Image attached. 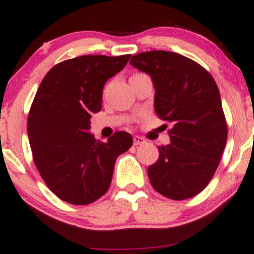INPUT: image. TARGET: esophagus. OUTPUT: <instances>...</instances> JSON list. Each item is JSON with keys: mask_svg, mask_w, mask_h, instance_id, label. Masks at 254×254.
Instances as JSON below:
<instances>
[{"mask_svg": "<svg viewBox=\"0 0 254 254\" xmlns=\"http://www.w3.org/2000/svg\"><path fill=\"white\" fill-rule=\"evenodd\" d=\"M144 138L141 136H133V146H141L144 143Z\"/></svg>", "mask_w": 254, "mask_h": 254, "instance_id": "esophagus-1", "label": "esophagus"}]
</instances>
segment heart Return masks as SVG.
I'll return each mask as SVG.
<instances>
[{
    "mask_svg": "<svg viewBox=\"0 0 254 254\" xmlns=\"http://www.w3.org/2000/svg\"><path fill=\"white\" fill-rule=\"evenodd\" d=\"M135 74H141V73H135ZM135 74H132V76H135Z\"/></svg>",
    "mask_w": 254,
    "mask_h": 254,
    "instance_id": "obj_1",
    "label": "heart"
}]
</instances>
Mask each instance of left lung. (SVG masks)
<instances>
[{"instance_id": "left-lung-1", "label": "left lung", "mask_w": 254, "mask_h": 254, "mask_svg": "<svg viewBox=\"0 0 254 254\" xmlns=\"http://www.w3.org/2000/svg\"><path fill=\"white\" fill-rule=\"evenodd\" d=\"M130 64L152 77L157 116L172 124L171 142L148 168L150 185L169 199L193 197L210 183L227 143L218 86L201 65L174 52L140 53Z\"/></svg>"}]
</instances>
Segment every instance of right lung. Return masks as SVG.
Returning <instances> with one entry per match:
<instances>
[{"mask_svg": "<svg viewBox=\"0 0 254 254\" xmlns=\"http://www.w3.org/2000/svg\"><path fill=\"white\" fill-rule=\"evenodd\" d=\"M131 55H83L49 69L27 118L35 165L50 190L72 205H88L108 190L116 159L132 146L129 132L107 142L86 132L90 117L102 108L105 83Z\"/></svg>", "mask_w": 254, "mask_h": 254, "instance_id": "right-lung-1", "label": "right lung"}]
</instances>
